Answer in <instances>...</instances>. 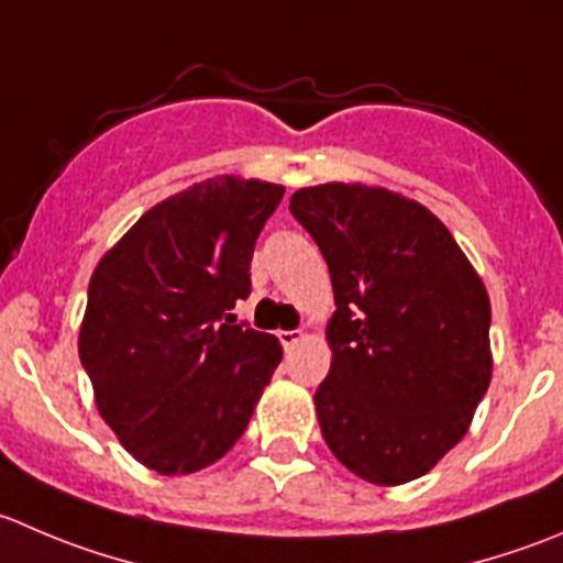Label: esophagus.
I'll return each instance as SVG.
<instances>
[{
	"label": "esophagus",
	"mask_w": 563,
	"mask_h": 563,
	"mask_svg": "<svg viewBox=\"0 0 563 563\" xmlns=\"http://www.w3.org/2000/svg\"><path fill=\"white\" fill-rule=\"evenodd\" d=\"M277 338H280L283 349H294L299 341H302L305 332L302 330H280V332H277Z\"/></svg>",
	"instance_id": "1"
}]
</instances>
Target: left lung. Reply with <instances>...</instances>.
Here are the masks:
<instances>
[{
    "mask_svg": "<svg viewBox=\"0 0 563 563\" xmlns=\"http://www.w3.org/2000/svg\"><path fill=\"white\" fill-rule=\"evenodd\" d=\"M288 209L335 291L313 396L324 443L365 482H412L465 438L489 387L487 288L449 228L401 195L324 184Z\"/></svg>",
    "mask_w": 563,
    "mask_h": 563,
    "instance_id": "obj_1",
    "label": "left lung"
}]
</instances>
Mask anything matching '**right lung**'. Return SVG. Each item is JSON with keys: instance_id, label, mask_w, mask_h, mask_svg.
<instances>
[{"instance_id": "right-lung-1", "label": "right lung", "mask_w": 563, "mask_h": 563, "mask_svg": "<svg viewBox=\"0 0 563 563\" xmlns=\"http://www.w3.org/2000/svg\"><path fill=\"white\" fill-rule=\"evenodd\" d=\"M283 187L214 178L162 200L96 266L79 357L123 449L162 476L233 449L283 349L231 313Z\"/></svg>"}]
</instances>
